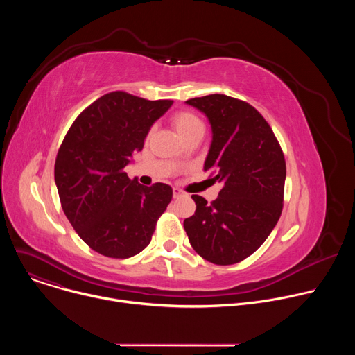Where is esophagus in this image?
Masks as SVG:
<instances>
[{
  "label": "esophagus",
  "mask_w": 355,
  "mask_h": 355,
  "mask_svg": "<svg viewBox=\"0 0 355 355\" xmlns=\"http://www.w3.org/2000/svg\"><path fill=\"white\" fill-rule=\"evenodd\" d=\"M185 195V192L184 191H181L180 188H173V196L177 199V198H181V196H184Z\"/></svg>",
  "instance_id": "obj_1"
}]
</instances>
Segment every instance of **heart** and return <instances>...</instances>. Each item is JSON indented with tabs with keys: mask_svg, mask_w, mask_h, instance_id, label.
<instances>
[{
	"mask_svg": "<svg viewBox=\"0 0 355 355\" xmlns=\"http://www.w3.org/2000/svg\"><path fill=\"white\" fill-rule=\"evenodd\" d=\"M173 125L177 129L178 135L185 139L187 136L202 130L204 132V122H202L195 114L189 111H180L173 115Z\"/></svg>",
	"mask_w": 355,
	"mask_h": 355,
	"instance_id": "heart-1",
	"label": "heart"
}]
</instances>
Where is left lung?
<instances>
[{
  "mask_svg": "<svg viewBox=\"0 0 355 355\" xmlns=\"http://www.w3.org/2000/svg\"><path fill=\"white\" fill-rule=\"evenodd\" d=\"M185 103L209 119L212 143L204 170L222 189L211 204L192 195L196 211L184 220V229L202 259L236 264L266 241L281 216L286 177L282 148L263 115L241 99L212 94Z\"/></svg>",
  "mask_w": 355,
  "mask_h": 355,
  "instance_id": "1",
  "label": "left lung"
}]
</instances>
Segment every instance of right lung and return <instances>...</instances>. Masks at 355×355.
<instances>
[{
  "instance_id": "add662e5",
  "label": "right lung",
  "mask_w": 355,
  "mask_h": 355,
  "mask_svg": "<svg viewBox=\"0 0 355 355\" xmlns=\"http://www.w3.org/2000/svg\"><path fill=\"white\" fill-rule=\"evenodd\" d=\"M171 99L148 101L123 91L103 95L73 122L55 164L62 208L94 251L129 259L144 250L173 198L163 182L144 187L125 167Z\"/></svg>"
}]
</instances>
